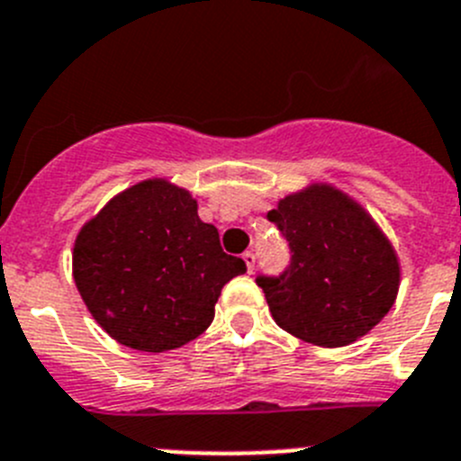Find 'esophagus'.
Returning <instances> with one entry per match:
<instances>
[{"instance_id": "34e87169", "label": "esophagus", "mask_w": 461, "mask_h": 461, "mask_svg": "<svg viewBox=\"0 0 461 461\" xmlns=\"http://www.w3.org/2000/svg\"><path fill=\"white\" fill-rule=\"evenodd\" d=\"M244 263H247V269L249 272H253V267H256V253L253 251H244Z\"/></svg>"}]
</instances>
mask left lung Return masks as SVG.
<instances>
[{
	"mask_svg": "<svg viewBox=\"0 0 461 461\" xmlns=\"http://www.w3.org/2000/svg\"><path fill=\"white\" fill-rule=\"evenodd\" d=\"M288 242L281 274H258L274 320L306 343L343 348L391 311L400 267L373 219L324 185L285 196L267 212Z\"/></svg>",
	"mask_w": 461,
	"mask_h": 461,
	"instance_id": "8db88e82",
	"label": "left lung"
}]
</instances>
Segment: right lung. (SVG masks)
<instances>
[{"label": "right lung", "mask_w": 461, "mask_h": 461, "mask_svg": "<svg viewBox=\"0 0 461 461\" xmlns=\"http://www.w3.org/2000/svg\"><path fill=\"white\" fill-rule=\"evenodd\" d=\"M247 272L196 201L167 180L118 194L82 228L73 276L95 322L125 348L167 352L210 327L221 288Z\"/></svg>", "instance_id": "add662e5"}]
</instances>
